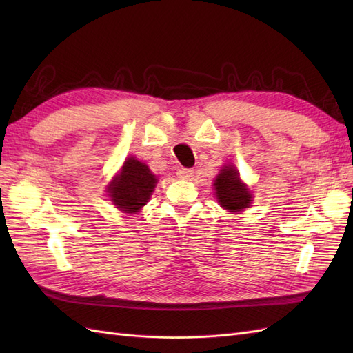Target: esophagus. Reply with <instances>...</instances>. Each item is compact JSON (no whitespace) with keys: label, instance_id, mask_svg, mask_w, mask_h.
<instances>
[{"label":"esophagus","instance_id":"34e87169","mask_svg":"<svg viewBox=\"0 0 353 353\" xmlns=\"http://www.w3.org/2000/svg\"><path fill=\"white\" fill-rule=\"evenodd\" d=\"M176 175L181 179H191V176L194 175V170L193 169H188V168H181V169H178Z\"/></svg>","mask_w":353,"mask_h":353}]
</instances>
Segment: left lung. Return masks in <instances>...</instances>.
<instances>
[{
    "mask_svg": "<svg viewBox=\"0 0 353 353\" xmlns=\"http://www.w3.org/2000/svg\"><path fill=\"white\" fill-rule=\"evenodd\" d=\"M213 188L216 191L219 205L228 212L237 213L249 208L252 203V194L240 179V174L234 165H225L215 178Z\"/></svg>",
    "mask_w": 353,
    "mask_h": 353,
    "instance_id": "left-lung-1",
    "label": "left lung"
}]
</instances>
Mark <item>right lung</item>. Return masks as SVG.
<instances>
[{
  "mask_svg": "<svg viewBox=\"0 0 353 353\" xmlns=\"http://www.w3.org/2000/svg\"><path fill=\"white\" fill-rule=\"evenodd\" d=\"M156 184L157 178L145 163L135 157H128L121 172L110 181L108 191L117 209L135 213L152 197Z\"/></svg>",
  "mask_w": 353,
  "mask_h": 353,
  "instance_id": "obj_1",
  "label": "right lung"
}]
</instances>
